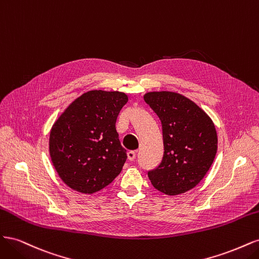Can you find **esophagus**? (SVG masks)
Listing matches in <instances>:
<instances>
[{"label": "esophagus", "mask_w": 259, "mask_h": 259, "mask_svg": "<svg viewBox=\"0 0 259 259\" xmlns=\"http://www.w3.org/2000/svg\"><path fill=\"white\" fill-rule=\"evenodd\" d=\"M127 158L130 161H134L136 158V151H133V150L127 151Z\"/></svg>", "instance_id": "esophagus-1"}]
</instances>
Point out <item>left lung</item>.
<instances>
[{"instance_id":"left-lung-1","label":"left lung","mask_w":259,"mask_h":259,"mask_svg":"<svg viewBox=\"0 0 259 259\" xmlns=\"http://www.w3.org/2000/svg\"><path fill=\"white\" fill-rule=\"evenodd\" d=\"M146 103L162 123L164 153L148 171L152 186L167 195L191 190L204 178L217 152V133L207 113L182 94L148 92Z\"/></svg>"}]
</instances>
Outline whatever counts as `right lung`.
I'll use <instances>...</instances> for the list:
<instances>
[{"mask_svg": "<svg viewBox=\"0 0 259 259\" xmlns=\"http://www.w3.org/2000/svg\"><path fill=\"white\" fill-rule=\"evenodd\" d=\"M128 96L89 91L53 124L50 154L57 174L71 189L92 194L111 184L127 159L115 122Z\"/></svg>", "mask_w": 259, "mask_h": 259, "instance_id": "add662e5", "label": "right lung"}]
</instances>
